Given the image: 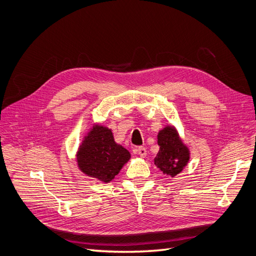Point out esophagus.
Wrapping results in <instances>:
<instances>
[{
	"mask_svg": "<svg viewBox=\"0 0 256 256\" xmlns=\"http://www.w3.org/2000/svg\"><path fill=\"white\" fill-rule=\"evenodd\" d=\"M136 153L140 158H145L147 156V150L144 147H138L136 149Z\"/></svg>",
	"mask_w": 256,
	"mask_h": 256,
	"instance_id": "esophagus-1",
	"label": "esophagus"
}]
</instances>
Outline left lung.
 Segmentation results:
<instances>
[{
  "mask_svg": "<svg viewBox=\"0 0 256 256\" xmlns=\"http://www.w3.org/2000/svg\"><path fill=\"white\" fill-rule=\"evenodd\" d=\"M160 150L154 158V165L170 178L176 176L190 160V149L182 142L178 129L167 125L158 134Z\"/></svg>",
  "mask_w": 256,
  "mask_h": 256,
  "instance_id": "obj_1",
  "label": "left lung"
}]
</instances>
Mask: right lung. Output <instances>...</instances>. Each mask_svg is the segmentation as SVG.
<instances>
[{
    "label": "right lung",
    "mask_w": 256,
    "mask_h": 256,
    "mask_svg": "<svg viewBox=\"0 0 256 256\" xmlns=\"http://www.w3.org/2000/svg\"><path fill=\"white\" fill-rule=\"evenodd\" d=\"M78 169L89 178L109 182L130 160V152L118 144L108 127L94 124L84 136L76 151Z\"/></svg>",
    "instance_id": "add662e5"
}]
</instances>
